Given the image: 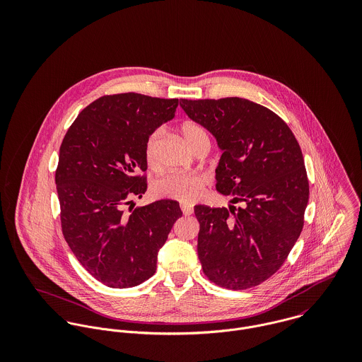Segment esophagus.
Wrapping results in <instances>:
<instances>
[{"mask_svg":"<svg viewBox=\"0 0 362 362\" xmlns=\"http://www.w3.org/2000/svg\"><path fill=\"white\" fill-rule=\"evenodd\" d=\"M181 210L185 216H189L194 213V206H189V205H181Z\"/></svg>","mask_w":362,"mask_h":362,"instance_id":"obj_1","label":"esophagus"}]
</instances>
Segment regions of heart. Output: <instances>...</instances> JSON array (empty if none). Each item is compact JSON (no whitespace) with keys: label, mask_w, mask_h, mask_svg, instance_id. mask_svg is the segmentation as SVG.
Wrapping results in <instances>:
<instances>
[{"label":"heart","mask_w":362,"mask_h":362,"mask_svg":"<svg viewBox=\"0 0 362 362\" xmlns=\"http://www.w3.org/2000/svg\"><path fill=\"white\" fill-rule=\"evenodd\" d=\"M181 135L184 142L195 152L202 145H210L207 131L195 121H187L181 125ZM161 138V131H153L145 145V160L146 164L157 170L160 165L158 161V144ZM207 185V178L199 173H168L164 177L158 178L155 182V191L157 195L174 199L182 204H191L197 201Z\"/></svg>","instance_id":"heart-1"}]
</instances>
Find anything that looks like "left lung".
Segmentation results:
<instances>
[{
	"mask_svg": "<svg viewBox=\"0 0 362 362\" xmlns=\"http://www.w3.org/2000/svg\"><path fill=\"white\" fill-rule=\"evenodd\" d=\"M180 105L223 151L216 189L241 204L195 206L204 273L230 290L259 286L281 267L303 231L310 184L301 148L276 112L251 100L181 99Z\"/></svg>",
	"mask_w": 362,
	"mask_h": 362,
	"instance_id": "left-lung-1",
	"label": "left lung"
}]
</instances>
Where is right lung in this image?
<instances>
[{"mask_svg":"<svg viewBox=\"0 0 362 362\" xmlns=\"http://www.w3.org/2000/svg\"><path fill=\"white\" fill-rule=\"evenodd\" d=\"M177 105L178 99L134 92L102 96L81 111L62 139L55 170L62 234L79 263L107 287L128 288L152 277L157 252L182 216L177 201L136 209L132 202L148 188L146 139L174 118Z\"/></svg>","mask_w":362,"mask_h":362,"instance_id":"right-lung-1","label":"right lung"}]
</instances>
